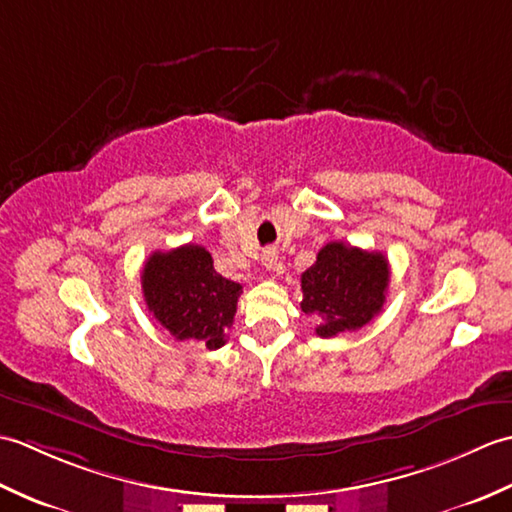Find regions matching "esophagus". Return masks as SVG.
<instances>
[{
	"instance_id": "obj_1",
	"label": "esophagus",
	"mask_w": 512,
	"mask_h": 512,
	"mask_svg": "<svg viewBox=\"0 0 512 512\" xmlns=\"http://www.w3.org/2000/svg\"><path fill=\"white\" fill-rule=\"evenodd\" d=\"M262 262H264L266 270H275L277 268V253H275V250H264Z\"/></svg>"
}]
</instances>
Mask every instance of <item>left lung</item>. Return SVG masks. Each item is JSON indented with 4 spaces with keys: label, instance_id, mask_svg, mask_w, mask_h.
Returning a JSON list of instances; mask_svg holds the SVG:
<instances>
[{
    "label": "left lung",
    "instance_id": "obj_1",
    "mask_svg": "<svg viewBox=\"0 0 512 512\" xmlns=\"http://www.w3.org/2000/svg\"><path fill=\"white\" fill-rule=\"evenodd\" d=\"M389 264L383 253L343 242L325 244L301 275V310L317 321L321 339L361 330L385 303Z\"/></svg>",
    "mask_w": 512,
    "mask_h": 512
}]
</instances>
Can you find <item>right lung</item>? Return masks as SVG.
I'll return each mask as SVG.
<instances>
[{
    "label": "right lung",
    "mask_w": 512,
    "mask_h": 512,
    "mask_svg": "<svg viewBox=\"0 0 512 512\" xmlns=\"http://www.w3.org/2000/svg\"><path fill=\"white\" fill-rule=\"evenodd\" d=\"M140 281L149 312L178 341L200 343L206 350L226 343L242 286L217 273L204 246L156 250L145 262Z\"/></svg>",
    "instance_id": "obj_1"
}]
</instances>
